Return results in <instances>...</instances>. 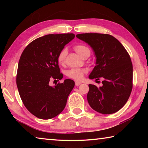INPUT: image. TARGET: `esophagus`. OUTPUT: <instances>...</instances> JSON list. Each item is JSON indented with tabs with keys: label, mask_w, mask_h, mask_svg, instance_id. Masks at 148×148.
Instances as JSON below:
<instances>
[{
	"label": "esophagus",
	"mask_w": 148,
	"mask_h": 148,
	"mask_svg": "<svg viewBox=\"0 0 148 148\" xmlns=\"http://www.w3.org/2000/svg\"><path fill=\"white\" fill-rule=\"evenodd\" d=\"M75 85H76V86H79V85H81V82H77V81L75 82Z\"/></svg>",
	"instance_id": "1"
}]
</instances>
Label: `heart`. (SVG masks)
Segmentation results:
<instances>
[{
    "instance_id": "heart-1",
    "label": "heart",
    "mask_w": 148,
    "mask_h": 148,
    "mask_svg": "<svg viewBox=\"0 0 148 148\" xmlns=\"http://www.w3.org/2000/svg\"><path fill=\"white\" fill-rule=\"evenodd\" d=\"M75 51L77 52V53L83 57L87 53L90 54V49L89 47L85 46L84 44H77L74 46ZM67 54L66 49H62L57 56V61L59 64H63L64 63L65 58H66ZM86 73V70L84 69H71L68 70L66 72V75L69 77L75 80H80L82 79L84 75Z\"/></svg>"
}]
</instances>
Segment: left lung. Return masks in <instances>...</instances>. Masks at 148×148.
Listing matches in <instances>:
<instances>
[{
    "instance_id": "1",
    "label": "left lung",
    "mask_w": 148,
    "mask_h": 148,
    "mask_svg": "<svg viewBox=\"0 0 148 148\" xmlns=\"http://www.w3.org/2000/svg\"><path fill=\"white\" fill-rule=\"evenodd\" d=\"M76 37L88 44L96 56V66L89 77L103 78L99 88L89 85L90 106L102 114L116 113L126 104L132 89V64L128 52L112 35L84 33Z\"/></svg>"
}]
</instances>
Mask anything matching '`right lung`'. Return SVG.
Segmentation results:
<instances>
[{
    "label": "right lung",
    "mask_w": 148,
    "mask_h": 148,
    "mask_svg": "<svg viewBox=\"0 0 148 148\" xmlns=\"http://www.w3.org/2000/svg\"><path fill=\"white\" fill-rule=\"evenodd\" d=\"M72 33L47 34L31 42L20 57L16 84L26 108L42 119L53 118L64 110L74 82L50 86L51 79H61L57 56L64 46L74 39Z\"/></svg>",
    "instance_id": "obj_1"
}]
</instances>
